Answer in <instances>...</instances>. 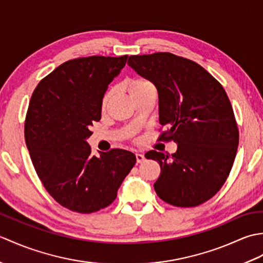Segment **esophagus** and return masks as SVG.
Returning <instances> with one entry per match:
<instances>
[{"label":"esophagus","instance_id":"1","mask_svg":"<svg viewBox=\"0 0 263 263\" xmlns=\"http://www.w3.org/2000/svg\"><path fill=\"white\" fill-rule=\"evenodd\" d=\"M136 158H137V163H139V164H140V163H142V161L144 160V156L142 155V154H136Z\"/></svg>","mask_w":263,"mask_h":263}]
</instances>
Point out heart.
I'll return each instance as SVG.
<instances>
[{"instance_id": "obj_1", "label": "heart", "mask_w": 263, "mask_h": 263, "mask_svg": "<svg viewBox=\"0 0 263 263\" xmlns=\"http://www.w3.org/2000/svg\"><path fill=\"white\" fill-rule=\"evenodd\" d=\"M150 89H155V88L149 81L143 80V79H133L130 81V83H128V92H130L132 98H135L139 96V95L150 90ZM113 93H114V89H109L108 91H106L102 100L103 108H105L106 106H107L109 99L111 98V96H113Z\"/></svg>"}]
</instances>
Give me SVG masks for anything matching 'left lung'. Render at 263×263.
Masks as SVG:
<instances>
[{
    "mask_svg": "<svg viewBox=\"0 0 263 263\" xmlns=\"http://www.w3.org/2000/svg\"><path fill=\"white\" fill-rule=\"evenodd\" d=\"M127 64L157 88L160 141L177 143L175 154L150 150L160 175L154 187L175 206H197L224 185L235 159L238 128L225 89L202 66L172 53L132 55Z\"/></svg>",
    "mask_w": 263,
    "mask_h": 263,
    "instance_id": "1",
    "label": "left lung"
}]
</instances>
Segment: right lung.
<instances>
[{"mask_svg":"<svg viewBox=\"0 0 263 263\" xmlns=\"http://www.w3.org/2000/svg\"><path fill=\"white\" fill-rule=\"evenodd\" d=\"M120 58L66 61L38 83L25 122L27 148L44 187L61 205L80 214L104 209L136 164L127 150L91 155L87 139L102 117L109 83L126 63Z\"/></svg>","mask_w":263,"mask_h":263,"instance_id":"obj_1","label":"right lung"}]
</instances>
